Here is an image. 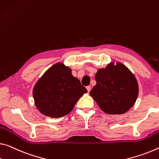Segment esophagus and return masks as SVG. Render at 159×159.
I'll use <instances>...</instances> for the list:
<instances>
[{"label": "esophagus", "mask_w": 159, "mask_h": 159, "mask_svg": "<svg viewBox=\"0 0 159 159\" xmlns=\"http://www.w3.org/2000/svg\"><path fill=\"white\" fill-rule=\"evenodd\" d=\"M86 89H87L88 92H90V90H91V87H90V85H89V86H87V87H86Z\"/></svg>", "instance_id": "esophagus-1"}]
</instances>
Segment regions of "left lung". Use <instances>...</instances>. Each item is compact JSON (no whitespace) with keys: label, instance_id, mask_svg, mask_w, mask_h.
Returning a JSON list of instances; mask_svg holds the SVG:
<instances>
[{"label":"left lung","instance_id":"1","mask_svg":"<svg viewBox=\"0 0 159 159\" xmlns=\"http://www.w3.org/2000/svg\"><path fill=\"white\" fill-rule=\"evenodd\" d=\"M95 80L96 85L90 95L103 112L110 115L123 114L134 105L139 93L138 84L125 65L110 63L105 69L98 70Z\"/></svg>","mask_w":159,"mask_h":159}]
</instances>
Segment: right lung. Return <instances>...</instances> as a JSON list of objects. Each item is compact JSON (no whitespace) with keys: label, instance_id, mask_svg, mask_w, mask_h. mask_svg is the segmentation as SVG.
Wrapping results in <instances>:
<instances>
[{"label":"right lung","instance_id":"right-lung-1","mask_svg":"<svg viewBox=\"0 0 159 159\" xmlns=\"http://www.w3.org/2000/svg\"><path fill=\"white\" fill-rule=\"evenodd\" d=\"M87 90L61 63L49 68L35 84L33 97L39 112L50 117H61L74 107Z\"/></svg>","mask_w":159,"mask_h":159}]
</instances>
